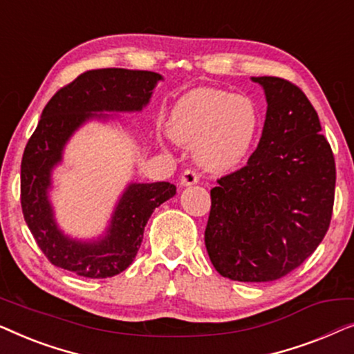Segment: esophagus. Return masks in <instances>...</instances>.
I'll use <instances>...</instances> for the list:
<instances>
[{
    "instance_id": "esophagus-1",
    "label": "esophagus",
    "mask_w": 354,
    "mask_h": 354,
    "mask_svg": "<svg viewBox=\"0 0 354 354\" xmlns=\"http://www.w3.org/2000/svg\"><path fill=\"white\" fill-rule=\"evenodd\" d=\"M198 180H200V174H198L196 169H185L180 176V183L185 187L198 183Z\"/></svg>"
}]
</instances>
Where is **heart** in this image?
<instances>
[{"label":"heart","instance_id":"1","mask_svg":"<svg viewBox=\"0 0 354 354\" xmlns=\"http://www.w3.org/2000/svg\"><path fill=\"white\" fill-rule=\"evenodd\" d=\"M259 130L254 101L217 88H198L178 100L169 119L177 142L195 145L203 166L227 171L243 161Z\"/></svg>","mask_w":354,"mask_h":354}]
</instances>
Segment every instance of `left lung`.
Returning a JSON list of instances; mask_svg holds the SVG:
<instances>
[{
  "label": "left lung",
  "instance_id": "1",
  "mask_svg": "<svg viewBox=\"0 0 354 354\" xmlns=\"http://www.w3.org/2000/svg\"><path fill=\"white\" fill-rule=\"evenodd\" d=\"M268 114L246 166L217 178L205 245L217 272L239 282H270L299 268L330 225L335 159L316 109L298 85L253 77Z\"/></svg>",
  "mask_w": 354,
  "mask_h": 354
}]
</instances>
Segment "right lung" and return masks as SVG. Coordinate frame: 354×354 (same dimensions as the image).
<instances>
[{
	"label": "right lung",
	"instance_id": "obj_1",
	"mask_svg": "<svg viewBox=\"0 0 354 354\" xmlns=\"http://www.w3.org/2000/svg\"><path fill=\"white\" fill-rule=\"evenodd\" d=\"M161 75L149 71L109 67L80 74L53 95L28 138L21 164V206L38 248L57 268L80 277L106 279L132 264L142 245L145 225L161 203L176 195L169 182L133 183L120 198L108 236L96 243H77L56 229L46 188L51 167L61 159L67 138L93 111H140L149 101Z\"/></svg>",
	"mask_w": 354,
	"mask_h": 354
}]
</instances>
